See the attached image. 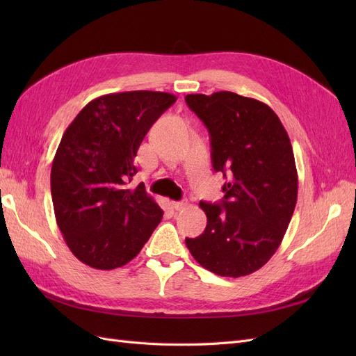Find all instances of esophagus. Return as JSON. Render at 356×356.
<instances>
[{
	"mask_svg": "<svg viewBox=\"0 0 356 356\" xmlns=\"http://www.w3.org/2000/svg\"><path fill=\"white\" fill-rule=\"evenodd\" d=\"M187 207V202L186 200H179V202H172V208L175 211H182Z\"/></svg>",
	"mask_w": 356,
	"mask_h": 356,
	"instance_id": "obj_1",
	"label": "esophagus"
}]
</instances>
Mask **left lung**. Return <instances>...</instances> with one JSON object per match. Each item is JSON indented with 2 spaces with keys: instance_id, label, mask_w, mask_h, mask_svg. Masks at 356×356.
<instances>
[{
  "instance_id": "obj_1",
  "label": "left lung",
  "mask_w": 356,
  "mask_h": 356,
  "mask_svg": "<svg viewBox=\"0 0 356 356\" xmlns=\"http://www.w3.org/2000/svg\"><path fill=\"white\" fill-rule=\"evenodd\" d=\"M186 102L208 129L213 170L229 179L220 203H199L207 229L186 245L215 275H251L276 252L294 213L298 178L289 136L270 106L238 93L187 95Z\"/></svg>"
}]
</instances>
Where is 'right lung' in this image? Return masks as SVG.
Wrapping results in <instances>:
<instances>
[{
  "instance_id": "obj_1",
  "label": "right lung",
  "mask_w": 356,
  "mask_h": 356,
  "mask_svg": "<svg viewBox=\"0 0 356 356\" xmlns=\"http://www.w3.org/2000/svg\"><path fill=\"white\" fill-rule=\"evenodd\" d=\"M177 101L165 92L134 90L90 101L63 134L50 187L58 227L71 252L99 270L127 264L163 217L141 182L135 157L149 127Z\"/></svg>"
}]
</instances>
